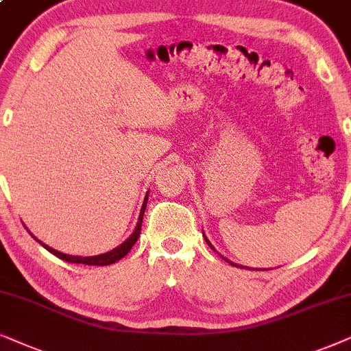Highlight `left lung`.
<instances>
[{
	"label": "left lung",
	"mask_w": 351,
	"mask_h": 351,
	"mask_svg": "<svg viewBox=\"0 0 351 351\" xmlns=\"http://www.w3.org/2000/svg\"><path fill=\"white\" fill-rule=\"evenodd\" d=\"M205 241H207V244L210 245V247H212V249H213V245L212 244H210V242H208V239H207V237H205ZM215 250V249H213ZM224 260H226V258H224ZM226 261H230V260H226ZM230 263L232 265V266H239V265H236V263H232V261H230ZM247 269H250V268H247Z\"/></svg>",
	"instance_id": "obj_1"
}]
</instances>
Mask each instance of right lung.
Here are the masks:
<instances>
[{
  "label": "right lung",
  "mask_w": 351,
  "mask_h": 351,
  "mask_svg": "<svg viewBox=\"0 0 351 351\" xmlns=\"http://www.w3.org/2000/svg\"><path fill=\"white\" fill-rule=\"evenodd\" d=\"M147 197L149 195H146L144 197V202H143V207H141V212H139V218H138V223H136V228H134L133 234L128 237L127 241L123 242V244H120L119 247H115L114 250L107 252V254H102V255H95V256H75V255H67V254H62V252H58L54 249H51V247H48L46 244H43V242H40L38 239L35 237V241H38L41 245L45 247L46 250L51 252V254L58 256V258L60 260H65L69 261V263H82V265H91V266H106V265H112L115 263V261H119L120 258H123L125 255L128 254L130 250H132V247L136 244L138 237H139V232H141V224H143V217H144V210H146V205H147Z\"/></svg>",
  "instance_id": "1"
}]
</instances>
